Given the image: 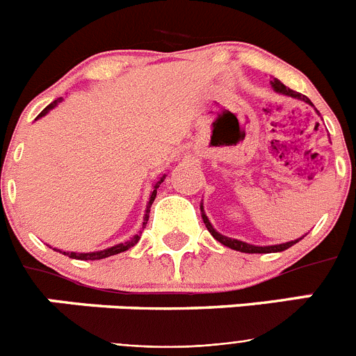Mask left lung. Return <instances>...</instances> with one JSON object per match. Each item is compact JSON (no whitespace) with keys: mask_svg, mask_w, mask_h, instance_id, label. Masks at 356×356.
Wrapping results in <instances>:
<instances>
[{"mask_svg":"<svg viewBox=\"0 0 356 356\" xmlns=\"http://www.w3.org/2000/svg\"><path fill=\"white\" fill-rule=\"evenodd\" d=\"M273 83V89L276 90V92H282V94H287V96H292V97H298V99H303V102L310 103V99H308L307 96H301V94L294 92L292 89H289V87H285L284 83L280 80H275L271 81ZM312 105V103H310ZM201 210H203V207H201ZM203 221H205L207 225V229H209L210 234H212V237L216 238V241H219L221 244H225L226 248H232V250L235 251H241V253H276V251H284L287 250V248H291L292 244H296L298 241H291V242H285V244H276V246H251V244H248V242H242V241H237V238H229V237H225V235L217 234L216 229H213V226L210 225L209 217L203 213Z\"/></svg>","mask_w":356,"mask_h":356,"instance_id":"left-lung-1","label":"left lung"}]
</instances>
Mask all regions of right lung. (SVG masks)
I'll use <instances>...</instances> for the list:
<instances>
[{"label": "right lung", "mask_w": 356, "mask_h": 356, "mask_svg": "<svg viewBox=\"0 0 356 356\" xmlns=\"http://www.w3.org/2000/svg\"><path fill=\"white\" fill-rule=\"evenodd\" d=\"M56 103H58V102H53L51 105L46 106V108H44L42 112H40V114H39V118H42V115L48 114V112L53 108V106H56ZM163 178H165V176H162V178H160V180L156 181L155 188H153V193H151L149 203H147V209H146V216H144L143 228H144V226H146L147 219H149V209H151V205H153V201H155V197H156V188H159V185L162 184ZM139 238H140V234H139V235H134V237H131L130 241L122 242V244H118V246L108 248V250L96 251V253H65V251H64V254H69L71 259H78V260H102V259H106V257H112V254H118V253H122V251L130 250V248H134L135 244L139 242Z\"/></svg>", "instance_id": "obj_1"}]
</instances>
